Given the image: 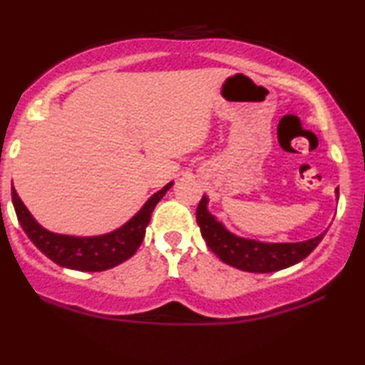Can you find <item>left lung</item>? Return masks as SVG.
Listing matches in <instances>:
<instances>
[{
    "label": "left lung",
    "instance_id": "8db88e82",
    "mask_svg": "<svg viewBox=\"0 0 365 365\" xmlns=\"http://www.w3.org/2000/svg\"><path fill=\"white\" fill-rule=\"evenodd\" d=\"M207 204V195H204L195 212L202 238L205 240L210 252L216 253L222 262L245 272L267 274V272H277L296 265L304 260L327 235L324 231L314 238L299 243H265V241L241 238L226 230V226L209 212Z\"/></svg>",
    "mask_w": 365,
    "mask_h": 365
}]
</instances>
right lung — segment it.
<instances>
[{"label": "right lung", "mask_w": 365, "mask_h": 365, "mask_svg": "<svg viewBox=\"0 0 365 365\" xmlns=\"http://www.w3.org/2000/svg\"><path fill=\"white\" fill-rule=\"evenodd\" d=\"M171 185H173V182H170L168 185H165L161 190L149 197L146 204L124 226L100 236L57 235V232L46 230L35 221L19 194H16L15 188H11V200L24 231L27 232L30 241L47 258H51L57 265L66 267V269L102 272L129 260L138 252L144 240V235H146V227L153 210H155L158 202L163 199V195L170 190Z\"/></svg>", "instance_id": "right-lung-1"}]
</instances>
